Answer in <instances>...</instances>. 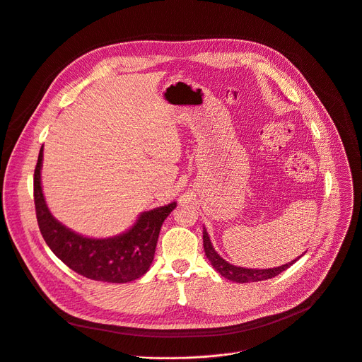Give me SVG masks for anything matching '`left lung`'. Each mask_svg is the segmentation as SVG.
I'll return each mask as SVG.
<instances>
[{"label": "left lung", "mask_w": 362, "mask_h": 362, "mask_svg": "<svg viewBox=\"0 0 362 362\" xmlns=\"http://www.w3.org/2000/svg\"><path fill=\"white\" fill-rule=\"evenodd\" d=\"M204 250L205 255L208 257V260L211 262L212 267L215 268V271L218 272L220 275H223L224 278L234 281V282H240V284H246V282H257V281H264V279H271L276 275H279L281 272H284L285 269H288L291 264L298 260H293L286 264H282V267L278 268H272V269H247V268H240V267H234V264L228 263L227 260H224L218 253L215 252L209 235L206 233V230L204 228ZM303 256V255H301Z\"/></svg>", "instance_id": "1"}]
</instances>
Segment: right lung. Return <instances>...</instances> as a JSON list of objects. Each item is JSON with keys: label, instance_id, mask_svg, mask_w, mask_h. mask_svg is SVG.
<instances>
[{"label": "right lung", "instance_id": "obj_1", "mask_svg": "<svg viewBox=\"0 0 362 362\" xmlns=\"http://www.w3.org/2000/svg\"><path fill=\"white\" fill-rule=\"evenodd\" d=\"M43 147L35 168V208L42 237L46 245L69 269L93 281L125 284L146 274L154 259L158 234L164 220L176 202L146 211L127 233L110 238H88L58 223L46 206L40 168Z\"/></svg>", "mask_w": 362, "mask_h": 362}]
</instances>
